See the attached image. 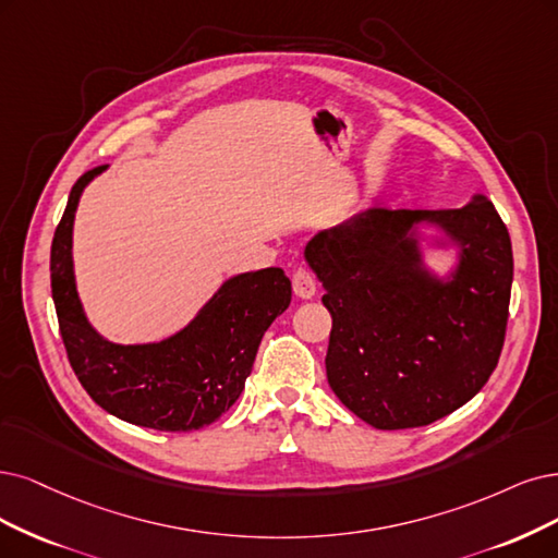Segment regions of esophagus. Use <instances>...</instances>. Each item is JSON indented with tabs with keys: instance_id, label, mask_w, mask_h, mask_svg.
Wrapping results in <instances>:
<instances>
[{
	"instance_id": "34e87169",
	"label": "esophagus",
	"mask_w": 558,
	"mask_h": 558,
	"mask_svg": "<svg viewBox=\"0 0 558 558\" xmlns=\"http://www.w3.org/2000/svg\"><path fill=\"white\" fill-rule=\"evenodd\" d=\"M292 290L299 299H313L317 292L315 276L311 271H305V268H296L292 274Z\"/></svg>"
}]
</instances>
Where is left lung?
<instances>
[{"label": "left lung", "instance_id": "obj_1", "mask_svg": "<svg viewBox=\"0 0 558 558\" xmlns=\"http://www.w3.org/2000/svg\"><path fill=\"white\" fill-rule=\"evenodd\" d=\"M421 221L459 245L446 281L422 264ZM305 262L333 317L328 384L361 421L377 429L429 425L487 384L506 338L512 245L485 195L462 209L375 206L315 234Z\"/></svg>", "mask_w": 558, "mask_h": 558}]
</instances>
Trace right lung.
I'll return each mask as SVG.
<instances>
[{"label": "right lung", "mask_w": 558, "mask_h": 558, "mask_svg": "<svg viewBox=\"0 0 558 558\" xmlns=\"http://www.w3.org/2000/svg\"><path fill=\"white\" fill-rule=\"evenodd\" d=\"M102 170L106 165L75 181L52 239V299L69 363L89 398L121 421L160 432L211 425L239 400L262 336L290 307L292 282L276 266L241 274L225 280L170 338L149 344L106 340L82 311L71 255L80 195Z\"/></svg>", "instance_id": "right-lung-1"}]
</instances>
